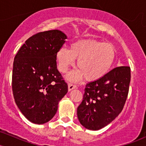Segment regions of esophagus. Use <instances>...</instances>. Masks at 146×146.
<instances>
[{"label": "esophagus", "instance_id": "34e87169", "mask_svg": "<svg viewBox=\"0 0 146 146\" xmlns=\"http://www.w3.org/2000/svg\"><path fill=\"white\" fill-rule=\"evenodd\" d=\"M75 88H77L76 85L73 84L69 83L68 84V91H71L73 89H75Z\"/></svg>", "mask_w": 146, "mask_h": 146}]
</instances>
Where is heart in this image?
I'll return each mask as SVG.
<instances>
[{"label":"heart","mask_w":146,"mask_h":146,"mask_svg":"<svg viewBox=\"0 0 146 146\" xmlns=\"http://www.w3.org/2000/svg\"><path fill=\"white\" fill-rule=\"evenodd\" d=\"M58 66L62 73H67L77 60L76 71L67 75L68 80L76 82L84 78L94 82L103 78L113 66L116 51L112 44L95 39L81 40L73 42L70 49L63 46L56 54Z\"/></svg>","instance_id":"b5f03b06"}]
</instances>
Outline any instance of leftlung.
<instances>
[{
    "instance_id": "1",
    "label": "left lung",
    "mask_w": 146,
    "mask_h": 146,
    "mask_svg": "<svg viewBox=\"0 0 146 146\" xmlns=\"http://www.w3.org/2000/svg\"><path fill=\"white\" fill-rule=\"evenodd\" d=\"M130 77V66H121L87 84L77 110L80 123L88 130H98L113 121L124 106Z\"/></svg>"
}]
</instances>
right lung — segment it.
<instances>
[{
  "label": "right lung",
  "mask_w": 146,
  "mask_h": 146,
  "mask_svg": "<svg viewBox=\"0 0 146 146\" xmlns=\"http://www.w3.org/2000/svg\"><path fill=\"white\" fill-rule=\"evenodd\" d=\"M66 36L60 30L33 35L14 58L12 90L16 105L29 121L42 124L51 120L68 92L57 68V52Z\"/></svg>",
  "instance_id": "obj_1"
}]
</instances>
